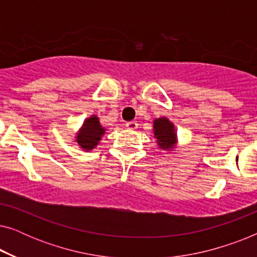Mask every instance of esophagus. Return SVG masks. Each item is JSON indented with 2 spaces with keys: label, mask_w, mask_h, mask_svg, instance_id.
<instances>
[{
  "label": "esophagus",
  "mask_w": 257,
  "mask_h": 257,
  "mask_svg": "<svg viewBox=\"0 0 257 257\" xmlns=\"http://www.w3.org/2000/svg\"><path fill=\"white\" fill-rule=\"evenodd\" d=\"M126 127H127L128 130H137V128H138V122H137V121L127 122V124H126Z\"/></svg>",
  "instance_id": "obj_1"
}]
</instances>
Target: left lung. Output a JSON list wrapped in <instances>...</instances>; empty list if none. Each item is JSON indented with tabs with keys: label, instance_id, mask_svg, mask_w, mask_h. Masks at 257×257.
Returning a JSON list of instances; mask_svg holds the SVG:
<instances>
[{
	"label": "left lung",
	"instance_id": "obj_1",
	"mask_svg": "<svg viewBox=\"0 0 257 257\" xmlns=\"http://www.w3.org/2000/svg\"><path fill=\"white\" fill-rule=\"evenodd\" d=\"M154 138L161 150L171 151L177 144V132L174 125L167 118L161 117L153 121Z\"/></svg>",
	"mask_w": 257,
	"mask_h": 257
}]
</instances>
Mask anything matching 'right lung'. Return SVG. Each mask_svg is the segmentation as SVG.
<instances>
[{
  "label": "right lung",
  "mask_w": 257,
  "mask_h": 257,
  "mask_svg": "<svg viewBox=\"0 0 257 257\" xmlns=\"http://www.w3.org/2000/svg\"><path fill=\"white\" fill-rule=\"evenodd\" d=\"M105 128L100 125L97 115H91L84 120L82 128L77 133L76 142L84 151H91L98 145L101 137L104 136Z\"/></svg>",
  "instance_id": "1"
}]
</instances>
